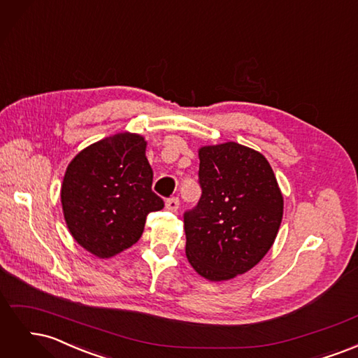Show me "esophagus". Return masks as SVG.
<instances>
[{
    "instance_id": "34e87169",
    "label": "esophagus",
    "mask_w": 358,
    "mask_h": 358,
    "mask_svg": "<svg viewBox=\"0 0 358 358\" xmlns=\"http://www.w3.org/2000/svg\"><path fill=\"white\" fill-rule=\"evenodd\" d=\"M166 209L170 212H178L179 209V199L178 197H171L166 201Z\"/></svg>"
}]
</instances>
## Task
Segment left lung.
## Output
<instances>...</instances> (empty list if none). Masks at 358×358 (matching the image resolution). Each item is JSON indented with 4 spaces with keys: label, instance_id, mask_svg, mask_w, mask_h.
I'll return each instance as SVG.
<instances>
[{
    "label": "left lung",
    "instance_id": "left-lung-1",
    "mask_svg": "<svg viewBox=\"0 0 358 358\" xmlns=\"http://www.w3.org/2000/svg\"><path fill=\"white\" fill-rule=\"evenodd\" d=\"M201 197L183 213L188 262L209 280H227L259 263L272 248L284 199L268 161L229 142L199 150Z\"/></svg>",
    "mask_w": 358,
    "mask_h": 358
}]
</instances>
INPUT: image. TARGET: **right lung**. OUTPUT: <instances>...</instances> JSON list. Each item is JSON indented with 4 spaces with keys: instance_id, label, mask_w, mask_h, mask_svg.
I'll return each instance as SVG.
<instances>
[{
    "instance_id": "add662e5",
    "label": "right lung",
    "mask_w": 358,
    "mask_h": 358,
    "mask_svg": "<svg viewBox=\"0 0 358 358\" xmlns=\"http://www.w3.org/2000/svg\"><path fill=\"white\" fill-rule=\"evenodd\" d=\"M142 136L122 133L100 140L74 157L61 188V203L74 241L109 258L133 246L146 216L164 208L152 191L154 173Z\"/></svg>"
}]
</instances>
